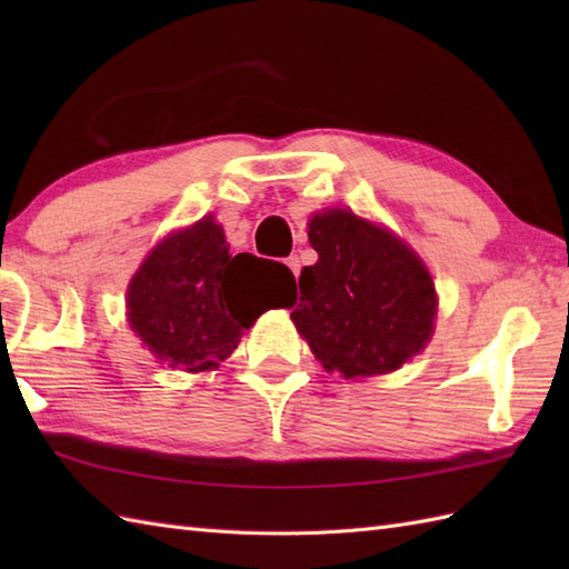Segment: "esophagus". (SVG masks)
I'll return each mask as SVG.
<instances>
[{
  "instance_id": "1",
  "label": "esophagus",
  "mask_w": 569,
  "mask_h": 569,
  "mask_svg": "<svg viewBox=\"0 0 569 569\" xmlns=\"http://www.w3.org/2000/svg\"><path fill=\"white\" fill-rule=\"evenodd\" d=\"M286 266H288V269H291L296 276L300 273V259L296 257V253H293V257H288V259H286Z\"/></svg>"
}]
</instances>
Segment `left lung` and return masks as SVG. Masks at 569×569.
Wrapping results in <instances>:
<instances>
[{
	"mask_svg": "<svg viewBox=\"0 0 569 569\" xmlns=\"http://www.w3.org/2000/svg\"><path fill=\"white\" fill-rule=\"evenodd\" d=\"M308 239L318 261L300 271L291 318L325 369L373 377L428 345L438 298L401 239L347 210L312 217Z\"/></svg>",
	"mask_w": 569,
	"mask_h": 569,
	"instance_id": "8db88e82",
	"label": "left lung"
}]
</instances>
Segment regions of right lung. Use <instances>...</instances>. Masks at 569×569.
Here are the masks:
<instances>
[{
    "instance_id": "add662e5",
    "label": "right lung",
    "mask_w": 569,
    "mask_h": 569,
    "mask_svg": "<svg viewBox=\"0 0 569 569\" xmlns=\"http://www.w3.org/2000/svg\"><path fill=\"white\" fill-rule=\"evenodd\" d=\"M291 269L253 253L232 257L212 217L171 234L131 278V330L161 361L180 371H208L234 352L263 310L293 300Z\"/></svg>"
}]
</instances>
